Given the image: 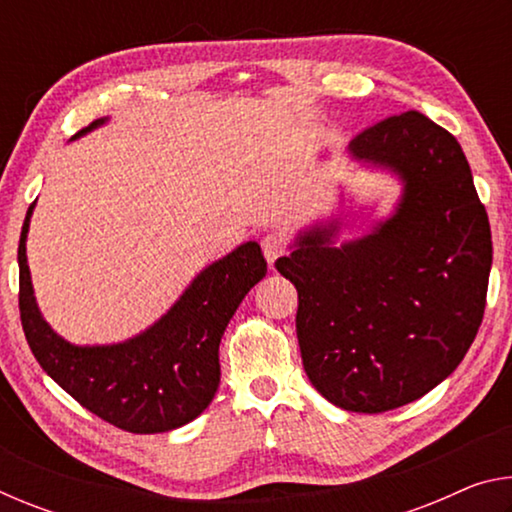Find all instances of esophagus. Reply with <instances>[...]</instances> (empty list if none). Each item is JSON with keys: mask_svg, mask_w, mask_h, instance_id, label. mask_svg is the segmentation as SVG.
Returning <instances> with one entry per match:
<instances>
[{"mask_svg": "<svg viewBox=\"0 0 512 512\" xmlns=\"http://www.w3.org/2000/svg\"><path fill=\"white\" fill-rule=\"evenodd\" d=\"M262 250H264V257H266L268 266H275L277 259H280L282 253H284L282 237L277 235V232H271V235L262 237Z\"/></svg>", "mask_w": 512, "mask_h": 512, "instance_id": "esophagus-1", "label": "esophagus"}]
</instances>
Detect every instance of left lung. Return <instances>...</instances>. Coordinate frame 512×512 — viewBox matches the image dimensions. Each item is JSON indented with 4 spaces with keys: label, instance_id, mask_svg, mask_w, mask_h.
<instances>
[{
    "label": "left lung",
    "instance_id": "1",
    "mask_svg": "<svg viewBox=\"0 0 512 512\" xmlns=\"http://www.w3.org/2000/svg\"><path fill=\"white\" fill-rule=\"evenodd\" d=\"M348 158L388 173L400 196L343 239L350 198L293 235L277 271L298 289L302 366L327 402L381 413L427 395L470 350L492 266L485 207L461 144L422 112L354 137Z\"/></svg>",
    "mask_w": 512,
    "mask_h": 512
}]
</instances>
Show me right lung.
Instances as JSON below:
<instances>
[{
	"mask_svg": "<svg viewBox=\"0 0 512 512\" xmlns=\"http://www.w3.org/2000/svg\"><path fill=\"white\" fill-rule=\"evenodd\" d=\"M92 121L72 140L106 126ZM36 203L22 225L20 316L33 357L42 370L85 406L131 433H162L198 418L221 381L219 343L241 300L266 275L257 241H246L196 273L180 298L140 334L119 343L79 345L60 336L38 307L27 237Z\"/></svg>",
	"mask_w": 512,
	"mask_h": 512,
	"instance_id": "add662e5",
	"label": "right lung"
}]
</instances>
